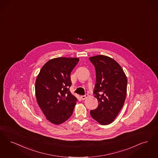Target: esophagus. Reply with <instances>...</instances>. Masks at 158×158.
I'll list each match as a JSON object with an SVG mask.
<instances>
[{"label":"esophagus","instance_id":"1","mask_svg":"<svg viewBox=\"0 0 158 158\" xmlns=\"http://www.w3.org/2000/svg\"><path fill=\"white\" fill-rule=\"evenodd\" d=\"M88 96H89V94H85L84 96H81V100H85Z\"/></svg>","mask_w":158,"mask_h":158}]
</instances>
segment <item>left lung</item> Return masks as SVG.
Segmentation results:
<instances>
[{"instance_id":"1","label":"left lung","mask_w":158,"mask_h":158,"mask_svg":"<svg viewBox=\"0 0 158 158\" xmlns=\"http://www.w3.org/2000/svg\"><path fill=\"white\" fill-rule=\"evenodd\" d=\"M94 65L96 83L94 94L98 106L90 111L91 117L102 125L111 123L123 106L127 94V80L121 66L105 55L89 58Z\"/></svg>"}]
</instances>
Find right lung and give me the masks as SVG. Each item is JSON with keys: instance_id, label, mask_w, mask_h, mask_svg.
<instances>
[{"instance_id": "1", "label": "right lung", "mask_w": 158, "mask_h": 158, "mask_svg": "<svg viewBox=\"0 0 158 158\" xmlns=\"http://www.w3.org/2000/svg\"><path fill=\"white\" fill-rule=\"evenodd\" d=\"M77 58L59 57L42 67L35 81V95L44 115L52 123L60 124L73 114L77 98L69 91L71 73Z\"/></svg>"}]
</instances>
